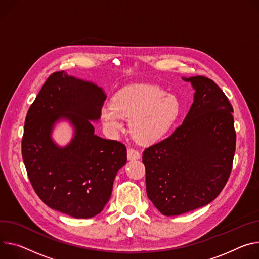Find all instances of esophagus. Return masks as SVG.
Here are the masks:
<instances>
[{
	"instance_id": "1",
	"label": "esophagus",
	"mask_w": 259,
	"mask_h": 259,
	"mask_svg": "<svg viewBox=\"0 0 259 259\" xmlns=\"http://www.w3.org/2000/svg\"><path fill=\"white\" fill-rule=\"evenodd\" d=\"M127 158H128V160L139 159L140 158V153L134 148H129L127 150Z\"/></svg>"
}]
</instances>
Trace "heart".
Returning a JSON list of instances; mask_svg holds the SVG:
<instances>
[{
	"instance_id": "b5f03b06",
	"label": "heart",
	"mask_w": 259,
	"mask_h": 259,
	"mask_svg": "<svg viewBox=\"0 0 259 259\" xmlns=\"http://www.w3.org/2000/svg\"><path fill=\"white\" fill-rule=\"evenodd\" d=\"M180 103L163 89L148 83L131 84L115 93L112 104L101 109L104 125L111 131L123 128L130 119V132L136 142L150 144L161 138L175 124Z\"/></svg>"
}]
</instances>
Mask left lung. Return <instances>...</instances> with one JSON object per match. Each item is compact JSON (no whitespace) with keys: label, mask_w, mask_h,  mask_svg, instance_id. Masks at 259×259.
Here are the masks:
<instances>
[{"label":"left lung","mask_w":259,"mask_h":259,"mask_svg":"<svg viewBox=\"0 0 259 259\" xmlns=\"http://www.w3.org/2000/svg\"><path fill=\"white\" fill-rule=\"evenodd\" d=\"M195 89L184 122L145 149L147 195L161 214L178 216L213 201L232 169L237 135L232 105L207 77L184 78Z\"/></svg>","instance_id":"left-lung-1"}]
</instances>
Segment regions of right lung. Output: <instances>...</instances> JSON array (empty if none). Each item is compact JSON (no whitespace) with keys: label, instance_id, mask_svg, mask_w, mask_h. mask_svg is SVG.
<instances>
[{"label":"right lung","instance_id":"obj_1","mask_svg":"<svg viewBox=\"0 0 259 259\" xmlns=\"http://www.w3.org/2000/svg\"><path fill=\"white\" fill-rule=\"evenodd\" d=\"M106 99L92 82L54 72L30 106L21 139V155L29 180L50 207L74 218L98 215L110 198L116 172L127 162L126 146L94 134ZM67 118L76 129L66 148L50 137L54 123Z\"/></svg>","mask_w":259,"mask_h":259}]
</instances>
